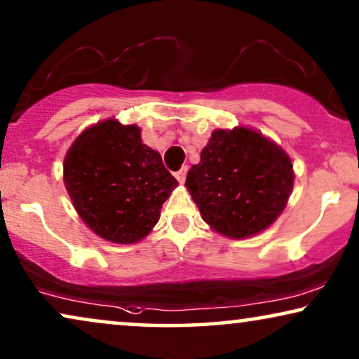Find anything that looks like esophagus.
<instances>
[{
  "label": "esophagus",
  "mask_w": 359,
  "mask_h": 359,
  "mask_svg": "<svg viewBox=\"0 0 359 359\" xmlns=\"http://www.w3.org/2000/svg\"><path fill=\"white\" fill-rule=\"evenodd\" d=\"M187 170H189V167L185 165V167H182V169H180V170L175 172V179L179 180L180 184H182L184 180H185V177H187Z\"/></svg>",
  "instance_id": "34e87169"
}]
</instances>
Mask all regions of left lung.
<instances>
[{
	"instance_id": "left-lung-1",
	"label": "left lung",
	"mask_w": 359,
	"mask_h": 359,
	"mask_svg": "<svg viewBox=\"0 0 359 359\" xmlns=\"http://www.w3.org/2000/svg\"><path fill=\"white\" fill-rule=\"evenodd\" d=\"M202 218L228 238L271 226L292 192L294 169L283 147L250 128L215 130L185 180Z\"/></svg>"
}]
</instances>
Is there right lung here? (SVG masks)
I'll return each instance as SVG.
<instances>
[{
	"instance_id": "right-lung-1",
	"label": "right lung",
	"mask_w": 359,
	"mask_h": 359,
	"mask_svg": "<svg viewBox=\"0 0 359 359\" xmlns=\"http://www.w3.org/2000/svg\"><path fill=\"white\" fill-rule=\"evenodd\" d=\"M64 184L83 223L118 245L149 235L179 185L159 152L142 144L140 128L113 118L74 141L64 159Z\"/></svg>"
}]
</instances>
